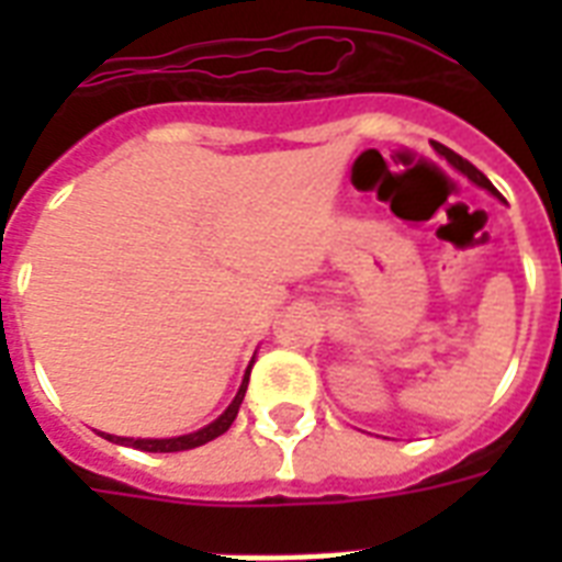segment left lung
I'll use <instances>...</instances> for the list:
<instances>
[{"instance_id": "1", "label": "left lung", "mask_w": 562, "mask_h": 562, "mask_svg": "<svg viewBox=\"0 0 562 562\" xmlns=\"http://www.w3.org/2000/svg\"><path fill=\"white\" fill-rule=\"evenodd\" d=\"M435 148H437V154H443L446 160L452 162L454 169L463 171V175H467V178H470L472 183H479V187H484V189H490V192H493V183H490V180L484 178V175H481V171L475 169V166H472L470 160H463L461 154H454L452 148H446V145H437V143H435Z\"/></svg>"}]
</instances>
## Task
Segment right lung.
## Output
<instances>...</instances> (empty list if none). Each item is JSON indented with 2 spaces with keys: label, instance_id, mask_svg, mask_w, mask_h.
I'll return each instance as SVG.
<instances>
[{
  "label": "right lung",
  "instance_id": "obj_1",
  "mask_svg": "<svg viewBox=\"0 0 562 562\" xmlns=\"http://www.w3.org/2000/svg\"><path fill=\"white\" fill-rule=\"evenodd\" d=\"M247 379H250V370L245 373V382H241V387H238L236 400L229 402V408L224 411L215 423H210V426L201 428V431H194V435L169 437V440H134V437H110V435L104 437L113 440V443H125V446H134V449H143V452H183V449H194V446L210 443V440L221 437L229 426H233V419H236L238 414V405H241V400H245Z\"/></svg>",
  "mask_w": 562,
  "mask_h": 562
}]
</instances>
